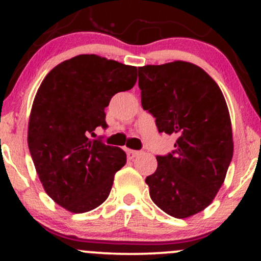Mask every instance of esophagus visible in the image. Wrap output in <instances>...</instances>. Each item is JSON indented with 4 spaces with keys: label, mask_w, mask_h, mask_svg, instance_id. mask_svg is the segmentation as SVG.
<instances>
[{
    "label": "esophagus",
    "mask_w": 261,
    "mask_h": 261,
    "mask_svg": "<svg viewBox=\"0 0 261 261\" xmlns=\"http://www.w3.org/2000/svg\"><path fill=\"white\" fill-rule=\"evenodd\" d=\"M141 153L140 151H134V149H126V154H127V158L128 160H133V158L137 157Z\"/></svg>",
    "instance_id": "obj_1"
}]
</instances>
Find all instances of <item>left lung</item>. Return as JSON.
Masks as SVG:
<instances>
[{
  "label": "left lung",
  "mask_w": 261,
  "mask_h": 261,
  "mask_svg": "<svg viewBox=\"0 0 261 261\" xmlns=\"http://www.w3.org/2000/svg\"><path fill=\"white\" fill-rule=\"evenodd\" d=\"M139 87L158 131L176 136L175 148L157 155V169L146 178L149 196L170 216H193L212 202L232 161L222 92L202 68L185 61L139 67Z\"/></svg>",
  "instance_id": "1"
}]
</instances>
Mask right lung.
Segmentation results:
<instances>
[{
	"mask_svg": "<svg viewBox=\"0 0 261 261\" xmlns=\"http://www.w3.org/2000/svg\"><path fill=\"white\" fill-rule=\"evenodd\" d=\"M136 80L135 66L79 55L54 67L39 87L29 118V151L46 194L67 211H91L109 196L126 153L89 136L99 126L106 130L110 99Z\"/></svg>",
	"mask_w": 261,
	"mask_h": 261,
	"instance_id": "1",
	"label": "right lung"
}]
</instances>
